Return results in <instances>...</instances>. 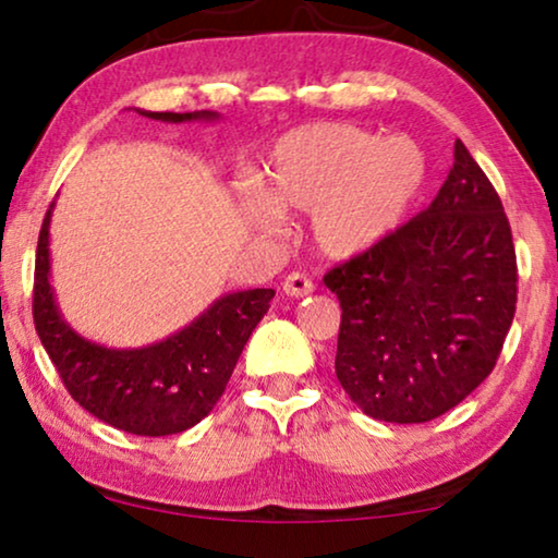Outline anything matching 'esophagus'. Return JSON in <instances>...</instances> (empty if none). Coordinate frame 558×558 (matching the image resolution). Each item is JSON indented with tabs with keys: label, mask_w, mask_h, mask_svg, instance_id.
I'll use <instances>...</instances> for the list:
<instances>
[{
	"label": "esophagus",
	"mask_w": 558,
	"mask_h": 558,
	"mask_svg": "<svg viewBox=\"0 0 558 558\" xmlns=\"http://www.w3.org/2000/svg\"><path fill=\"white\" fill-rule=\"evenodd\" d=\"M312 289H315L312 279L307 277V274H300V271L289 274V277L284 279V284H281V292H284L287 296H296V300H300V296L312 294Z\"/></svg>",
	"instance_id": "obj_1"
}]
</instances>
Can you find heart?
<instances>
[{
	"label": "heart",
	"instance_id": "obj_1",
	"mask_svg": "<svg viewBox=\"0 0 558 558\" xmlns=\"http://www.w3.org/2000/svg\"><path fill=\"white\" fill-rule=\"evenodd\" d=\"M429 162L411 136H380L348 121L289 129L264 159V185L241 190L243 218L281 233L284 213H307L317 248L353 258L384 243L422 195Z\"/></svg>",
	"mask_w": 558,
	"mask_h": 558
}]
</instances>
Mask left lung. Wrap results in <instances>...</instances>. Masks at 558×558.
<instances>
[{
	"mask_svg": "<svg viewBox=\"0 0 558 558\" xmlns=\"http://www.w3.org/2000/svg\"><path fill=\"white\" fill-rule=\"evenodd\" d=\"M510 223L468 147L426 210L325 274L342 317L335 373L363 414L424 424L490 376L518 300Z\"/></svg>",
	"mask_w": 558,
	"mask_h": 558,
	"instance_id": "obj_1",
	"label": "left lung"
}]
</instances>
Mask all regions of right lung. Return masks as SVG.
Here are the masks:
<instances>
[{"mask_svg": "<svg viewBox=\"0 0 558 558\" xmlns=\"http://www.w3.org/2000/svg\"><path fill=\"white\" fill-rule=\"evenodd\" d=\"M136 111L167 124L218 119L216 111ZM52 205L37 239L33 317L68 393L88 414L140 437H167L195 426L223 396L243 345L269 310L274 289L223 294L193 323L147 348L98 345L81 338L58 310L50 284Z\"/></svg>", "mask_w": 558, "mask_h": 558, "instance_id": "right-lung-1", "label": "right lung"}]
</instances>
